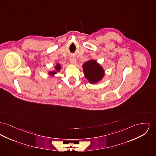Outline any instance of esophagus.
<instances>
[{
  "mask_svg": "<svg viewBox=\"0 0 156 156\" xmlns=\"http://www.w3.org/2000/svg\"><path fill=\"white\" fill-rule=\"evenodd\" d=\"M69 61H70V62H71L72 64H76V58H74V57H71V58H69Z\"/></svg>",
  "mask_w": 156,
  "mask_h": 156,
  "instance_id": "esophagus-1",
  "label": "esophagus"
}]
</instances>
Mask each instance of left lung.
<instances>
[{"mask_svg": "<svg viewBox=\"0 0 156 156\" xmlns=\"http://www.w3.org/2000/svg\"><path fill=\"white\" fill-rule=\"evenodd\" d=\"M83 69L84 76L92 84L100 82L105 74L101 65L92 59L83 64Z\"/></svg>", "mask_w": 156, "mask_h": 156, "instance_id": "left-lung-1", "label": "left lung"}]
</instances>
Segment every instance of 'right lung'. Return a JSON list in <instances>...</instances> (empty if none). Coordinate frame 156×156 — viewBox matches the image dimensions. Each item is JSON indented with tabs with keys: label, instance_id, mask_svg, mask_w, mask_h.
<instances>
[{
	"label": "right lung",
	"instance_id": "right-lung-1",
	"mask_svg": "<svg viewBox=\"0 0 156 156\" xmlns=\"http://www.w3.org/2000/svg\"><path fill=\"white\" fill-rule=\"evenodd\" d=\"M62 69L61 65L60 64H56V65L54 66V70L53 71H49L48 72V74L51 76H54L55 74L58 73H59L60 71Z\"/></svg>",
	"mask_w": 156,
	"mask_h": 156
}]
</instances>
